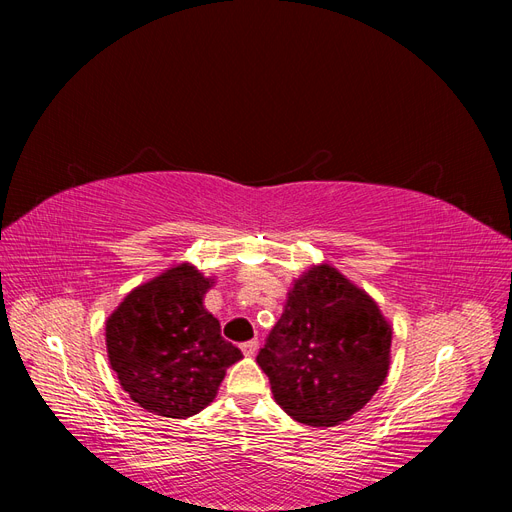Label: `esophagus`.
Masks as SVG:
<instances>
[{
	"mask_svg": "<svg viewBox=\"0 0 512 512\" xmlns=\"http://www.w3.org/2000/svg\"><path fill=\"white\" fill-rule=\"evenodd\" d=\"M256 350H258V342H256V339H252V342L241 344V352H243L245 356H254Z\"/></svg>",
	"mask_w": 512,
	"mask_h": 512,
	"instance_id": "esophagus-1",
	"label": "esophagus"
}]
</instances>
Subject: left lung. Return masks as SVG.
Segmentation results:
<instances>
[{
	"instance_id": "left-lung-1",
	"label": "left lung",
	"mask_w": 512,
	"mask_h": 512,
	"mask_svg": "<svg viewBox=\"0 0 512 512\" xmlns=\"http://www.w3.org/2000/svg\"><path fill=\"white\" fill-rule=\"evenodd\" d=\"M393 327L378 303L329 262L303 271L256 363L294 421L335 427L386 380Z\"/></svg>"
}]
</instances>
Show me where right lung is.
Returning <instances> with one entry per match:
<instances>
[{"label":"right lung","instance_id":"obj_1","mask_svg":"<svg viewBox=\"0 0 512 512\" xmlns=\"http://www.w3.org/2000/svg\"><path fill=\"white\" fill-rule=\"evenodd\" d=\"M213 277L181 262L136 286L106 318L108 363L134 404L166 418L205 410L243 359L203 301Z\"/></svg>","mask_w":512,"mask_h":512}]
</instances>
